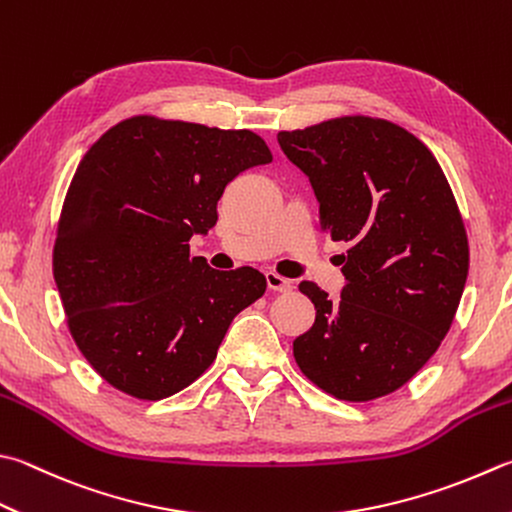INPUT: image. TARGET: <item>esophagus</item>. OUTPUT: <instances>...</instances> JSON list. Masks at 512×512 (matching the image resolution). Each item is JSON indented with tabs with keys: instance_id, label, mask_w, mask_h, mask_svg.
<instances>
[{
	"instance_id": "1",
	"label": "esophagus",
	"mask_w": 512,
	"mask_h": 512,
	"mask_svg": "<svg viewBox=\"0 0 512 512\" xmlns=\"http://www.w3.org/2000/svg\"><path fill=\"white\" fill-rule=\"evenodd\" d=\"M265 281H267V287L274 289V292H289V289H292V281H287V278L278 276L274 272H267Z\"/></svg>"
}]
</instances>
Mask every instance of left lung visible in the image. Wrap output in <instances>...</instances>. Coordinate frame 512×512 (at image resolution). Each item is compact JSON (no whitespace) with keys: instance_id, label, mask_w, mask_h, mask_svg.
Listing matches in <instances>:
<instances>
[{"instance_id":"left-lung-1","label":"left lung","mask_w":512,"mask_h":512,"mask_svg":"<svg viewBox=\"0 0 512 512\" xmlns=\"http://www.w3.org/2000/svg\"><path fill=\"white\" fill-rule=\"evenodd\" d=\"M318 200V223L347 243L339 301L305 281L314 325L294 341L307 379L345 401L406 385L448 334L466 287L468 238L439 162L388 120H327L278 133Z\"/></svg>"}]
</instances>
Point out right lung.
Masks as SVG:
<instances>
[{
    "label": "right lung",
    "instance_id": "add662e5",
    "mask_svg": "<svg viewBox=\"0 0 512 512\" xmlns=\"http://www.w3.org/2000/svg\"><path fill=\"white\" fill-rule=\"evenodd\" d=\"M272 162L252 131L149 115L86 151L66 194L53 276L73 339L106 383L158 401L216 359L231 321L265 294L254 267L211 269L191 236L218 220L238 173Z\"/></svg>",
    "mask_w": 512,
    "mask_h": 512
}]
</instances>
